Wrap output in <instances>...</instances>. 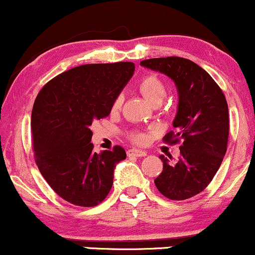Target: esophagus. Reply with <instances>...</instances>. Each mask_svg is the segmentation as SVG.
Listing matches in <instances>:
<instances>
[{
  "label": "esophagus",
  "instance_id": "1",
  "mask_svg": "<svg viewBox=\"0 0 255 255\" xmlns=\"http://www.w3.org/2000/svg\"><path fill=\"white\" fill-rule=\"evenodd\" d=\"M127 154L128 157H145L147 156V152L146 151H142V150H137V148H131V150H128L127 151Z\"/></svg>",
  "mask_w": 255,
  "mask_h": 255
}]
</instances>
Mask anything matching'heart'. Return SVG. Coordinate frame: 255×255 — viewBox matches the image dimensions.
I'll return each instance as SVG.
<instances>
[{"label":"heart","mask_w":255,"mask_h":255,"mask_svg":"<svg viewBox=\"0 0 255 255\" xmlns=\"http://www.w3.org/2000/svg\"><path fill=\"white\" fill-rule=\"evenodd\" d=\"M137 89L141 92V95L144 96L146 101L152 105L160 104L166 96V84L162 78H159L156 74L145 75L137 84ZM122 102H124V97L119 95L118 97L114 99L113 110H119L121 108ZM129 137L131 141L136 142V144H142L146 140L145 134L140 133V131H131Z\"/></svg>","instance_id":"heart-1"}]
</instances>
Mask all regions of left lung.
<instances>
[{
    "label": "left lung",
    "instance_id": "left-lung-1",
    "mask_svg": "<svg viewBox=\"0 0 255 255\" xmlns=\"http://www.w3.org/2000/svg\"><path fill=\"white\" fill-rule=\"evenodd\" d=\"M140 64L165 74L177 87L178 107L172 124L176 131L163 140L169 144L182 141L180 157L169 162L160 156L163 171L154 184L165 198L186 200L203 192L222 164L229 137L227 99L211 75L191 60L170 56Z\"/></svg>",
    "mask_w": 255,
    "mask_h": 255
}]
</instances>
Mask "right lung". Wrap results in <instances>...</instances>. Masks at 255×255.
<instances>
[{"instance_id": "1", "label": "right lung", "mask_w": 255, "mask_h": 255, "mask_svg": "<svg viewBox=\"0 0 255 255\" xmlns=\"http://www.w3.org/2000/svg\"><path fill=\"white\" fill-rule=\"evenodd\" d=\"M133 62L92 63L51 79L31 115L34 160L54 192L77 206H97L109 194L121 146L102 153L91 144L95 120L107 118L134 73Z\"/></svg>"}]
</instances>
